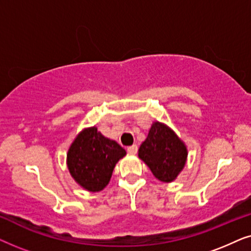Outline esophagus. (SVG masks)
<instances>
[{"label": "esophagus", "instance_id": "1", "mask_svg": "<svg viewBox=\"0 0 251 251\" xmlns=\"http://www.w3.org/2000/svg\"><path fill=\"white\" fill-rule=\"evenodd\" d=\"M126 151H128V153H130V154H136L137 151H138V147H137V145L129 146L128 149H126Z\"/></svg>", "mask_w": 251, "mask_h": 251}]
</instances>
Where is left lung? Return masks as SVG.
<instances>
[{"label": "left lung", "instance_id": "1", "mask_svg": "<svg viewBox=\"0 0 251 251\" xmlns=\"http://www.w3.org/2000/svg\"><path fill=\"white\" fill-rule=\"evenodd\" d=\"M138 156L161 181H173L185 166L187 150L173 130L154 122L149 136L139 147Z\"/></svg>", "mask_w": 251, "mask_h": 251}]
</instances>
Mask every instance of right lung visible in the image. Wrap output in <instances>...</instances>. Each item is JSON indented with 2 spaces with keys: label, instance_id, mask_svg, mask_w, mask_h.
I'll return each mask as SVG.
<instances>
[{
  "label": "right lung",
  "instance_id": "right-lung-1",
  "mask_svg": "<svg viewBox=\"0 0 251 251\" xmlns=\"http://www.w3.org/2000/svg\"><path fill=\"white\" fill-rule=\"evenodd\" d=\"M125 155L126 151L118 143L92 126L83 130L71 145L67 166L77 184L90 192H98L109 183L116 162Z\"/></svg>",
  "mask_w": 251,
  "mask_h": 251
}]
</instances>
